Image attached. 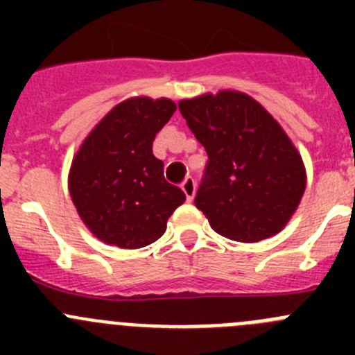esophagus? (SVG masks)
I'll return each instance as SVG.
<instances>
[{
    "instance_id": "1",
    "label": "esophagus",
    "mask_w": 355,
    "mask_h": 355,
    "mask_svg": "<svg viewBox=\"0 0 355 355\" xmlns=\"http://www.w3.org/2000/svg\"><path fill=\"white\" fill-rule=\"evenodd\" d=\"M181 188H183L187 199L193 200V196H196V181H193L192 178H187V180L183 181V184H181Z\"/></svg>"
}]
</instances>
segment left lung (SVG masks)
Masks as SVG:
<instances>
[{"label": "left lung", "mask_w": 355, "mask_h": 355, "mask_svg": "<svg viewBox=\"0 0 355 355\" xmlns=\"http://www.w3.org/2000/svg\"><path fill=\"white\" fill-rule=\"evenodd\" d=\"M178 105L208 153L196 206L213 231L241 243L283 231L307 183L302 156L283 126L240 90L206 92Z\"/></svg>", "instance_id": "8db88e82"}]
</instances>
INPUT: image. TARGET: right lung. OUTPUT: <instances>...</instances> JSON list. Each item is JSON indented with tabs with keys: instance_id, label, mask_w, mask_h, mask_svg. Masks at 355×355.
I'll use <instances>...</instances> for the list:
<instances>
[{
	"instance_id": "obj_1",
	"label": "right lung",
	"mask_w": 355,
	"mask_h": 355,
	"mask_svg": "<svg viewBox=\"0 0 355 355\" xmlns=\"http://www.w3.org/2000/svg\"><path fill=\"white\" fill-rule=\"evenodd\" d=\"M174 112L168 97H128L78 147L69 193L87 229L106 245H149L187 199L181 188L165 181L163 162L153 155V140Z\"/></svg>"
}]
</instances>
